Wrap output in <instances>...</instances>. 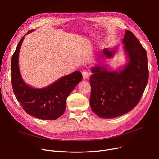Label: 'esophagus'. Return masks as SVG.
Instances as JSON below:
<instances>
[{"instance_id":"34e87169","label":"esophagus","mask_w":159,"mask_h":159,"mask_svg":"<svg viewBox=\"0 0 159 159\" xmlns=\"http://www.w3.org/2000/svg\"><path fill=\"white\" fill-rule=\"evenodd\" d=\"M82 75H83V80H86L88 78H89V73H88V72H86V71H83V73H82Z\"/></svg>"}]
</instances>
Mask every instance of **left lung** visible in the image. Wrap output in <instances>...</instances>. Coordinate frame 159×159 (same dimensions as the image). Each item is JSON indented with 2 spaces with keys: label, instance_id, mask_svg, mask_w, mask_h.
<instances>
[{
  "label": "left lung",
  "instance_id": "8db88e82",
  "mask_svg": "<svg viewBox=\"0 0 159 159\" xmlns=\"http://www.w3.org/2000/svg\"><path fill=\"white\" fill-rule=\"evenodd\" d=\"M126 63L114 69L97 64L91 67L90 107L99 117L125 114L136 106L148 79L147 55L134 34L126 30L122 40Z\"/></svg>",
  "mask_w": 159,
  "mask_h": 159
}]
</instances>
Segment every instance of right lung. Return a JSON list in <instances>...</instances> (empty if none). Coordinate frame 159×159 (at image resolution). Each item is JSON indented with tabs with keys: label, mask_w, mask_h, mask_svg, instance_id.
Instances as JSON below:
<instances>
[{
	"label": "right lung",
	"mask_w": 159,
	"mask_h": 159,
	"mask_svg": "<svg viewBox=\"0 0 159 159\" xmlns=\"http://www.w3.org/2000/svg\"><path fill=\"white\" fill-rule=\"evenodd\" d=\"M17 45L11 59V81L14 93L26 113L43 120H55L61 117L66 107V99L81 81V73L76 70L62 76L50 84L37 89L23 79L19 67V55L25 37Z\"/></svg>",
	"instance_id": "1"
}]
</instances>
